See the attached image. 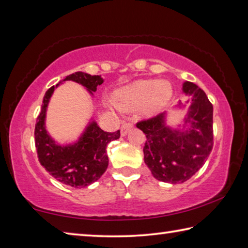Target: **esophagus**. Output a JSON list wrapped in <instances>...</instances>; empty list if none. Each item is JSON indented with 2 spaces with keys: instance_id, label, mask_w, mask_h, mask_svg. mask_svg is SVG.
I'll return each instance as SVG.
<instances>
[{
  "instance_id": "esophagus-1",
  "label": "esophagus",
  "mask_w": 248,
  "mask_h": 248,
  "mask_svg": "<svg viewBox=\"0 0 248 248\" xmlns=\"http://www.w3.org/2000/svg\"><path fill=\"white\" fill-rule=\"evenodd\" d=\"M133 128V124L132 123H124L123 125H121V129H120V132H121V136H125L129 132L130 129Z\"/></svg>"
}]
</instances>
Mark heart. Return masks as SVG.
Instances as JSON below:
<instances>
[{"label":"heart","mask_w":248,"mask_h":248,"mask_svg":"<svg viewBox=\"0 0 248 248\" xmlns=\"http://www.w3.org/2000/svg\"><path fill=\"white\" fill-rule=\"evenodd\" d=\"M173 87L170 83L161 79H141L115 92L112 99L121 110H133L143 105V110L151 114L170 99Z\"/></svg>","instance_id":"heart-1"}]
</instances>
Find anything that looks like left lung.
Here are the masks:
<instances>
[{
  "mask_svg": "<svg viewBox=\"0 0 248 248\" xmlns=\"http://www.w3.org/2000/svg\"><path fill=\"white\" fill-rule=\"evenodd\" d=\"M184 93L192 96L185 124L186 131L165 125V112L141 120L137 127L145 133L144 162L161 182L182 184L207 161L213 148V106L196 84L185 82Z\"/></svg>",
  "mask_w": 248,
  "mask_h": 248,
  "instance_id": "8db88e82",
  "label": "left lung"
}]
</instances>
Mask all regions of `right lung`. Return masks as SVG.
Listing matches in <instances>:
<instances>
[{"label": "right lung", "instance_id": "1", "mask_svg": "<svg viewBox=\"0 0 248 248\" xmlns=\"http://www.w3.org/2000/svg\"><path fill=\"white\" fill-rule=\"evenodd\" d=\"M64 81L81 84L93 94L104 79L99 75L75 72L68 75L62 82ZM53 91L54 86L46 92L41 110L36 121L35 144L38 159L46 170L60 183L75 188L86 187L99 179L107 170V144L119 139L120 130L106 132L100 129L95 121H92L77 143L65 146L57 144L45 128L46 110Z\"/></svg>", "mask_w": 248, "mask_h": 248}]
</instances>
